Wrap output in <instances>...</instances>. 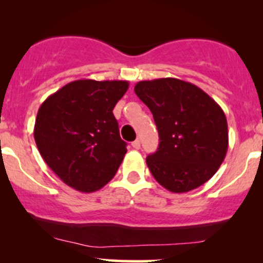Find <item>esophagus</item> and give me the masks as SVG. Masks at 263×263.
Masks as SVG:
<instances>
[{"mask_svg":"<svg viewBox=\"0 0 263 263\" xmlns=\"http://www.w3.org/2000/svg\"><path fill=\"white\" fill-rule=\"evenodd\" d=\"M132 147H134L135 149H140L141 148V141L140 140H136L132 142Z\"/></svg>","mask_w":263,"mask_h":263,"instance_id":"1","label":"esophagus"}]
</instances>
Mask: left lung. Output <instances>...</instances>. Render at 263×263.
Instances as JSON below:
<instances>
[{"instance_id": "left-lung-1", "label": "left lung", "mask_w": 263, "mask_h": 263, "mask_svg": "<svg viewBox=\"0 0 263 263\" xmlns=\"http://www.w3.org/2000/svg\"><path fill=\"white\" fill-rule=\"evenodd\" d=\"M135 92L148 106L158 129V149L146 158L155 179L173 193L203 185L228 152L222 108L200 87L176 78L138 81Z\"/></svg>"}]
</instances>
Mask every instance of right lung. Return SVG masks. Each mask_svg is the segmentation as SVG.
<instances>
[{
	"label": "right lung",
	"mask_w": 263,
	"mask_h": 263,
	"mask_svg": "<svg viewBox=\"0 0 263 263\" xmlns=\"http://www.w3.org/2000/svg\"><path fill=\"white\" fill-rule=\"evenodd\" d=\"M128 81L80 79L45 99L34 125L44 162L66 185L92 193L112 179L127 148L112 110Z\"/></svg>",
	"instance_id": "obj_1"
}]
</instances>
